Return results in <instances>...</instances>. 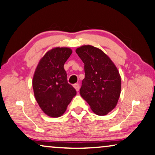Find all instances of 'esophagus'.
Segmentation results:
<instances>
[{
	"label": "esophagus",
	"mask_w": 155,
	"mask_h": 155,
	"mask_svg": "<svg viewBox=\"0 0 155 155\" xmlns=\"http://www.w3.org/2000/svg\"><path fill=\"white\" fill-rule=\"evenodd\" d=\"M74 87L75 88V89H76V91H79V88H80L79 84H74Z\"/></svg>",
	"instance_id": "34e87169"
}]
</instances>
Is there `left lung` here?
<instances>
[{"instance_id":"obj_1","label":"left lung","mask_w":155,"mask_h":155,"mask_svg":"<svg viewBox=\"0 0 155 155\" xmlns=\"http://www.w3.org/2000/svg\"><path fill=\"white\" fill-rule=\"evenodd\" d=\"M84 64L85 78L80 94L96 114L105 115L116 106L121 79L116 67L104 51L91 45L76 49Z\"/></svg>"}]
</instances>
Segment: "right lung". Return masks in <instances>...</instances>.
Listing matches in <instances>:
<instances>
[{
  "label": "right lung",
  "mask_w": 155,
  "mask_h": 155,
  "mask_svg": "<svg viewBox=\"0 0 155 155\" xmlns=\"http://www.w3.org/2000/svg\"><path fill=\"white\" fill-rule=\"evenodd\" d=\"M71 49L56 47L47 51L36 68L32 80L35 97L45 114L57 117L63 115L76 96V91L67 81L64 65Z\"/></svg>",
  "instance_id": "right-lung-1"
}]
</instances>
